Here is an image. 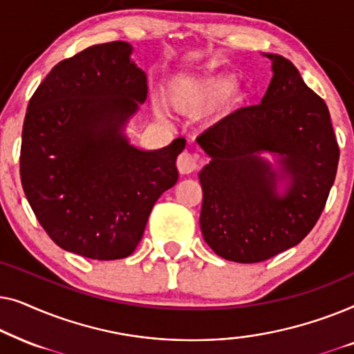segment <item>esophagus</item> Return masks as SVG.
Wrapping results in <instances>:
<instances>
[{"label":"esophagus","mask_w":354,"mask_h":354,"mask_svg":"<svg viewBox=\"0 0 354 354\" xmlns=\"http://www.w3.org/2000/svg\"><path fill=\"white\" fill-rule=\"evenodd\" d=\"M198 167H200V162H198V158L193 156L192 153L183 151L180 156L177 158V169L182 176H187V174L198 171Z\"/></svg>","instance_id":"1"}]
</instances>
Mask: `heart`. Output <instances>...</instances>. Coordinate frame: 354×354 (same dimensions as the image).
<instances>
[{
  "instance_id": "b5f03b06",
  "label": "heart",
  "mask_w": 354,
  "mask_h": 354,
  "mask_svg": "<svg viewBox=\"0 0 354 354\" xmlns=\"http://www.w3.org/2000/svg\"><path fill=\"white\" fill-rule=\"evenodd\" d=\"M232 79L229 75H209L201 79H178L174 82L169 91V98L177 109L185 113H195L219 98L227 89L224 106L229 108L232 104L240 103L243 100V91L239 88H230Z\"/></svg>"
}]
</instances>
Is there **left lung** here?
Segmentation results:
<instances>
[{"mask_svg": "<svg viewBox=\"0 0 354 354\" xmlns=\"http://www.w3.org/2000/svg\"><path fill=\"white\" fill-rule=\"evenodd\" d=\"M259 104L211 125L196 142L211 158L200 172L205 241L221 258L261 263L298 245L316 225L337 176L338 148L330 113L279 55ZM279 156L290 185L277 193V173L259 153Z\"/></svg>", "mask_w": 354, "mask_h": 354, "instance_id": "1", "label": "left lung"}]
</instances>
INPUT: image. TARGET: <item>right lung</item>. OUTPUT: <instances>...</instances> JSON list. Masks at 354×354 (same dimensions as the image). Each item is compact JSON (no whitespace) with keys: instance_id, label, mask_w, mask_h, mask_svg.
I'll return each mask as SVG.
<instances>
[{"instance_id":"right-lung-1","label":"right lung","mask_w":354,"mask_h":354,"mask_svg":"<svg viewBox=\"0 0 354 354\" xmlns=\"http://www.w3.org/2000/svg\"><path fill=\"white\" fill-rule=\"evenodd\" d=\"M130 53L129 43L109 41L57 62L24 120L19 164L32 211L57 246L90 259L133 253L185 148L176 138L143 151L120 132L148 95Z\"/></svg>"}]
</instances>
